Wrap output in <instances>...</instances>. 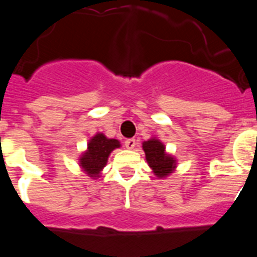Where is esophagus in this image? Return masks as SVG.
Masks as SVG:
<instances>
[{"mask_svg":"<svg viewBox=\"0 0 257 257\" xmlns=\"http://www.w3.org/2000/svg\"><path fill=\"white\" fill-rule=\"evenodd\" d=\"M124 145H126L127 149H134L136 145V140L135 139H127L124 142Z\"/></svg>","mask_w":257,"mask_h":257,"instance_id":"1","label":"esophagus"}]
</instances>
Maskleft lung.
<instances>
[{"instance_id":"obj_1","label":"left lung","mask_w":257,"mask_h":257,"mask_svg":"<svg viewBox=\"0 0 257 257\" xmlns=\"http://www.w3.org/2000/svg\"><path fill=\"white\" fill-rule=\"evenodd\" d=\"M143 149L149 166L158 178H165L175 170V160L166 154L165 145L157 139H151L143 143Z\"/></svg>"}]
</instances>
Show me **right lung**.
I'll return each mask as SVG.
<instances>
[{
    "mask_svg": "<svg viewBox=\"0 0 257 257\" xmlns=\"http://www.w3.org/2000/svg\"><path fill=\"white\" fill-rule=\"evenodd\" d=\"M119 147L121 144L118 140L108 139L103 134H96L87 144L86 153L79 158L83 171L87 172L91 178H97L106 165L110 152Z\"/></svg>",
    "mask_w": 257,
    "mask_h": 257,
    "instance_id": "add662e5",
    "label": "right lung"
}]
</instances>
